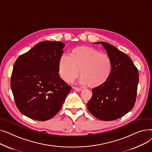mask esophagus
<instances>
[{
  "label": "esophagus",
  "instance_id": "esophagus-1",
  "mask_svg": "<svg viewBox=\"0 0 152 152\" xmlns=\"http://www.w3.org/2000/svg\"><path fill=\"white\" fill-rule=\"evenodd\" d=\"M73 89H74V90H75L76 91H77V92H81V91H82V89H81L79 88V87H73Z\"/></svg>",
  "mask_w": 152,
  "mask_h": 152
}]
</instances>
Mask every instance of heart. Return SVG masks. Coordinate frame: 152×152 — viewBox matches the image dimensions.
I'll use <instances>...</instances> for the list:
<instances>
[{"label":"heart","instance_id":"obj_1","mask_svg":"<svg viewBox=\"0 0 152 152\" xmlns=\"http://www.w3.org/2000/svg\"><path fill=\"white\" fill-rule=\"evenodd\" d=\"M112 69V61L107 54L87 46L74 48L68 57H60L58 63V73L65 82L71 83L80 73V83L92 88L105 84Z\"/></svg>","mask_w":152,"mask_h":152}]
</instances>
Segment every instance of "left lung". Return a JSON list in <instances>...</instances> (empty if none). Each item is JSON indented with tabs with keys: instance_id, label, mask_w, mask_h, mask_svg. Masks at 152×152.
I'll return each mask as SVG.
<instances>
[{
	"instance_id": "8db88e82",
	"label": "left lung",
	"mask_w": 152,
	"mask_h": 152,
	"mask_svg": "<svg viewBox=\"0 0 152 152\" xmlns=\"http://www.w3.org/2000/svg\"><path fill=\"white\" fill-rule=\"evenodd\" d=\"M106 49L113 63L108 81L95 87L87 103V109L95 118L112 121L127 114L134 106L139 83L138 69L124 52L107 42H98Z\"/></svg>"
}]
</instances>
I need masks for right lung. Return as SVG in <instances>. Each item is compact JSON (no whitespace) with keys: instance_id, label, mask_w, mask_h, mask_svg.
I'll return each mask as SVG.
<instances>
[{"instance_id":"1","label":"right lung","mask_w":152,"mask_h":152,"mask_svg":"<svg viewBox=\"0 0 152 152\" xmlns=\"http://www.w3.org/2000/svg\"><path fill=\"white\" fill-rule=\"evenodd\" d=\"M64 47L60 41L39 42L15 62L10 85L16 105L23 115L43 121L60 110L71 89L58 73Z\"/></svg>"}]
</instances>
